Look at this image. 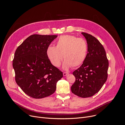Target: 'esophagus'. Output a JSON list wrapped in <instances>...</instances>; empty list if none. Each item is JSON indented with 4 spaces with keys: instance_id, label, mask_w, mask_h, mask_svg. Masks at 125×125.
I'll use <instances>...</instances> for the list:
<instances>
[{
    "instance_id": "obj_1",
    "label": "esophagus",
    "mask_w": 125,
    "mask_h": 125,
    "mask_svg": "<svg viewBox=\"0 0 125 125\" xmlns=\"http://www.w3.org/2000/svg\"><path fill=\"white\" fill-rule=\"evenodd\" d=\"M68 74V72H63V76H66Z\"/></svg>"
}]
</instances>
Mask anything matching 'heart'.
Masks as SVG:
<instances>
[{"instance_id": "heart-1", "label": "heart", "mask_w": 125, "mask_h": 125, "mask_svg": "<svg viewBox=\"0 0 125 125\" xmlns=\"http://www.w3.org/2000/svg\"><path fill=\"white\" fill-rule=\"evenodd\" d=\"M88 44L82 38L70 35L61 36L56 42V46H49L47 49V55L55 67L60 66L63 59V68L77 67L85 61L88 52Z\"/></svg>"}]
</instances>
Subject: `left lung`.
<instances>
[{"label":"left lung","instance_id":"left-lung-1","mask_svg":"<svg viewBox=\"0 0 125 125\" xmlns=\"http://www.w3.org/2000/svg\"><path fill=\"white\" fill-rule=\"evenodd\" d=\"M87 40L88 52L82 65L73 72L75 82L72 85V92L81 97H92L98 93L108 77L109 62L105 50L93 36L82 32Z\"/></svg>","mask_w":125,"mask_h":125}]
</instances>
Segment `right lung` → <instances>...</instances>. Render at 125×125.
Returning a JSON list of instances; mask_svg holds the SVG:
<instances>
[{"mask_svg": "<svg viewBox=\"0 0 125 125\" xmlns=\"http://www.w3.org/2000/svg\"><path fill=\"white\" fill-rule=\"evenodd\" d=\"M57 35L33 34L16 49L13 60L15 81L28 96L41 99L53 94L63 72L53 66L47 49Z\"/></svg>", "mask_w": 125, "mask_h": 125, "instance_id": "1", "label": "right lung"}]
</instances>
